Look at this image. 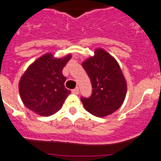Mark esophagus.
<instances>
[{"instance_id":"esophagus-1","label":"esophagus","mask_w":161,"mask_h":161,"mask_svg":"<svg viewBox=\"0 0 161 161\" xmlns=\"http://www.w3.org/2000/svg\"><path fill=\"white\" fill-rule=\"evenodd\" d=\"M71 92L73 93V94H78L79 93V87H75V89H73L71 91Z\"/></svg>"}]
</instances>
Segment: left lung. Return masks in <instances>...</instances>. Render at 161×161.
Segmentation results:
<instances>
[{
    "label": "left lung",
    "instance_id": "1",
    "mask_svg": "<svg viewBox=\"0 0 161 161\" xmlns=\"http://www.w3.org/2000/svg\"><path fill=\"white\" fill-rule=\"evenodd\" d=\"M87 73L92 94L81 97L84 107L96 117H106L118 110L126 94V81L114 58L103 49H96L94 56L82 63Z\"/></svg>",
    "mask_w": 161,
    "mask_h": 161
}]
</instances>
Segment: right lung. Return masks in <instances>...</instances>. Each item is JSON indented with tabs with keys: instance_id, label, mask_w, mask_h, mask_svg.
I'll use <instances>...</instances> for the list:
<instances>
[{
	"instance_id": "add662e5",
	"label": "right lung",
	"mask_w": 161,
	"mask_h": 161,
	"mask_svg": "<svg viewBox=\"0 0 161 161\" xmlns=\"http://www.w3.org/2000/svg\"><path fill=\"white\" fill-rule=\"evenodd\" d=\"M70 57L54 58L52 54H46L29 66L19 83L20 97L27 108L45 117L61 108L70 94L64 86L67 78L62 72Z\"/></svg>"
}]
</instances>
